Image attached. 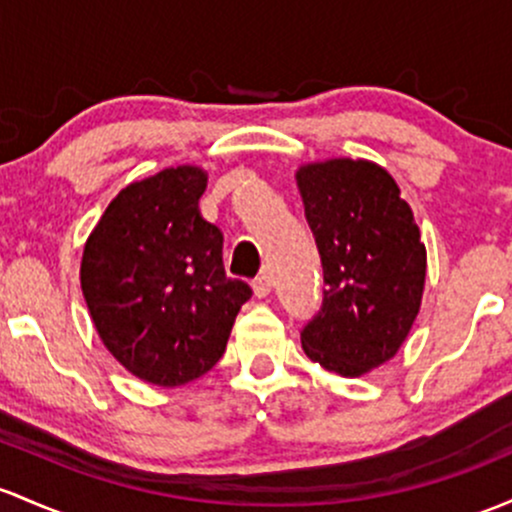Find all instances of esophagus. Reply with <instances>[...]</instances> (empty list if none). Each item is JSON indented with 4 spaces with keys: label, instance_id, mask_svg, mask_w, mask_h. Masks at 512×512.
Returning <instances> with one entry per match:
<instances>
[{
    "label": "esophagus",
    "instance_id": "34e87169",
    "mask_svg": "<svg viewBox=\"0 0 512 512\" xmlns=\"http://www.w3.org/2000/svg\"><path fill=\"white\" fill-rule=\"evenodd\" d=\"M252 291H255L257 299H265L269 291H272V277H269L267 272H262L260 277H257L255 282H252Z\"/></svg>",
    "mask_w": 512,
    "mask_h": 512
}]
</instances>
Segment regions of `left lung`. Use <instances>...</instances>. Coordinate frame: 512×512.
<instances>
[{
	"mask_svg": "<svg viewBox=\"0 0 512 512\" xmlns=\"http://www.w3.org/2000/svg\"><path fill=\"white\" fill-rule=\"evenodd\" d=\"M296 182L325 282L303 352L328 372L362 376L396 355L420 311V230L391 174L369 160L313 162Z\"/></svg>",
	"mask_w": 512,
	"mask_h": 512,
	"instance_id": "1",
	"label": "left lung"
}]
</instances>
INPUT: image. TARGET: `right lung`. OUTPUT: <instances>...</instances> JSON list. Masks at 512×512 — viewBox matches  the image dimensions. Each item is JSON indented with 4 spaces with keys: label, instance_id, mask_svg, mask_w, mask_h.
Returning a JSON list of instances; mask_svg holds the SVG:
<instances>
[{
    "label": "right lung",
    "instance_id": "1",
    "mask_svg": "<svg viewBox=\"0 0 512 512\" xmlns=\"http://www.w3.org/2000/svg\"><path fill=\"white\" fill-rule=\"evenodd\" d=\"M206 172L170 167L106 206L82 255V294L101 342L148 384H189L228 345L252 289L226 277L223 235L199 213Z\"/></svg>",
    "mask_w": 512,
    "mask_h": 512
}]
</instances>
